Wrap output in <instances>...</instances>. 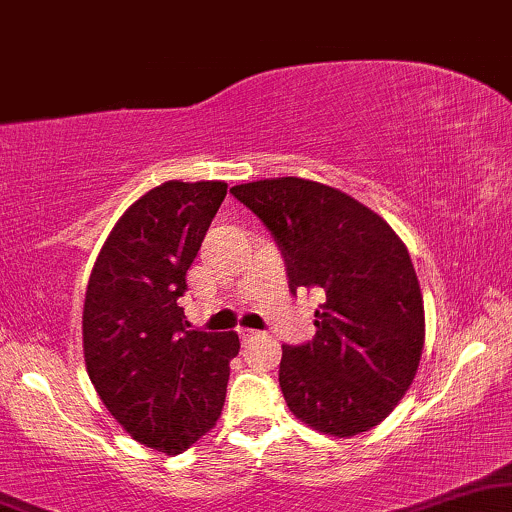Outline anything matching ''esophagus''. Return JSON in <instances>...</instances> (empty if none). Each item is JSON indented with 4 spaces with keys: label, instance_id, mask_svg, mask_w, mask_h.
<instances>
[{
    "label": "esophagus",
    "instance_id": "esophagus-1",
    "mask_svg": "<svg viewBox=\"0 0 512 512\" xmlns=\"http://www.w3.org/2000/svg\"><path fill=\"white\" fill-rule=\"evenodd\" d=\"M238 335H241L243 342H250V339L257 337V330H248V327H241V330H238Z\"/></svg>",
    "mask_w": 512,
    "mask_h": 512
}]
</instances>
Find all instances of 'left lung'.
<instances>
[{
	"label": "left lung",
	"mask_w": 512,
	"mask_h": 512,
	"mask_svg": "<svg viewBox=\"0 0 512 512\" xmlns=\"http://www.w3.org/2000/svg\"><path fill=\"white\" fill-rule=\"evenodd\" d=\"M271 231L290 290L320 288L316 335L283 346L278 381L290 412L313 431L351 438L403 400L424 351V297L410 252L349 194L302 177L231 187Z\"/></svg>",
	"instance_id": "left-lung-1"
}]
</instances>
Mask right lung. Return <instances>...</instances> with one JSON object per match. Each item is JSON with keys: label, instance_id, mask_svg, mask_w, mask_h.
Instances as JSON below:
<instances>
[{"label": "right lung", "instance_id": "right-lung-1", "mask_svg": "<svg viewBox=\"0 0 512 512\" xmlns=\"http://www.w3.org/2000/svg\"><path fill=\"white\" fill-rule=\"evenodd\" d=\"M227 182L170 180L140 196L109 231L88 278L84 358L95 391L140 445L182 454L217 424L236 332H199L185 320L203 236Z\"/></svg>", "mask_w": 512, "mask_h": 512}]
</instances>
